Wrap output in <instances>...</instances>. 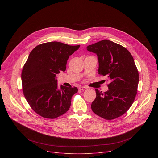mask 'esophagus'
<instances>
[{
	"instance_id": "esophagus-1",
	"label": "esophagus",
	"mask_w": 158,
	"mask_h": 158,
	"mask_svg": "<svg viewBox=\"0 0 158 158\" xmlns=\"http://www.w3.org/2000/svg\"><path fill=\"white\" fill-rule=\"evenodd\" d=\"M88 87H86V86H80L79 87V89H80V90H85V89H87Z\"/></svg>"
}]
</instances>
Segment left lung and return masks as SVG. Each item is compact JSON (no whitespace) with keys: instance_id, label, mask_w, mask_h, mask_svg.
<instances>
[{"instance_id":"obj_1","label":"left lung","mask_w":158,"mask_h":158,"mask_svg":"<svg viewBox=\"0 0 158 158\" xmlns=\"http://www.w3.org/2000/svg\"><path fill=\"white\" fill-rule=\"evenodd\" d=\"M87 50L97 55L98 74L110 82L106 92L96 89L91 109L105 119L117 118L130 108L137 94L139 74L134 59L125 48L109 40L89 45Z\"/></svg>"}]
</instances>
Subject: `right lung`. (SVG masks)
Segmentation results:
<instances>
[{"label":"right lung","mask_w":158,"mask_h":158,"mask_svg":"<svg viewBox=\"0 0 158 158\" xmlns=\"http://www.w3.org/2000/svg\"><path fill=\"white\" fill-rule=\"evenodd\" d=\"M80 47L59 42L36 46L29 54L21 78L24 96L32 109L45 118L55 119L69 110L76 87H58L56 74L66 69L69 56Z\"/></svg>","instance_id":"add662e5"}]
</instances>
